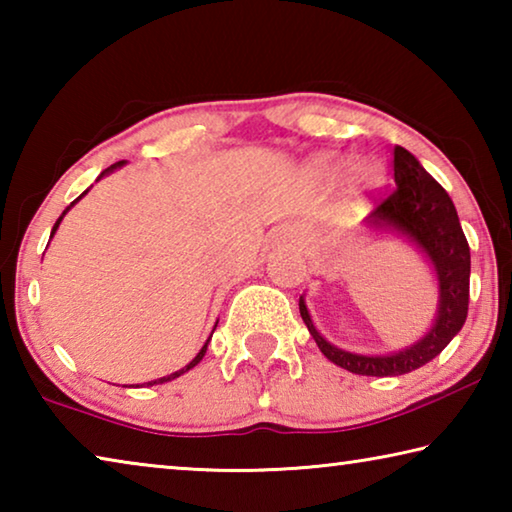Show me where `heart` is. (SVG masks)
I'll return each instance as SVG.
<instances>
[{
	"instance_id": "heart-1",
	"label": "heart",
	"mask_w": 512,
	"mask_h": 512,
	"mask_svg": "<svg viewBox=\"0 0 512 512\" xmlns=\"http://www.w3.org/2000/svg\"><path fill=\"white\" fill-rule=\"evenodd\" d=\"M359 180H361V183H370V180H372V169H370V167L363 169V171H361V176H359Z\"/></svg>"
}]
</instances>
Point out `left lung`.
Wrapping results in <instances>:
<instances>
[{"label": "left lung", "mask_w": 512, "mask_h": 512, "mask_svg": "<svg viewBox=\"0 0 512 512\" xmlns=\"http://www.w3.org/2000/svg\"><path fill=\"white\" fill-rule=\"evenodd\" d=\"M395 192L381 201L363 221V228L381 235H397L427 257L438 282V307L431 327L418 341L388 354H361L329 343L318 332L300 296V316L325 357L354 375L397 377L422 368L443 352L461 332L470 302V246L463 235L452 198L436 178L402 146L393 149Z\"/></svg>", "instance_id": "8db88e82"}]
</instances>
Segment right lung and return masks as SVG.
Listing matches in <instances>:
<instances>
[{
  "label": "right lung",
  "instance_id": "obj_1",
  "mask_svg": "<svg viewBox=\"0 0 512 512\" xmlns=\"http://www.w3.org/2000/svg\"><path fill=\"white\" fill-rule=\"evenodd\" d=\"M124 164H126V160H119V162H115V164H110V167H108V169H103V171L99 173V178H97V180H101L103 176H110V173H112V171H117V169H121V167H124ZM88 192H90V187H88V189H85V192H83V194H81L79 198H76V201H72V203H69V205L65 207V212L58 216V221L54 223V228H51V237H54V235H56V230H58V225H60V221H63V216H65V214H67L69 210H72V207H74L76 203H79V201H81V198H83L85 194H88ZM51 237H49V241H51ZM216 323H219V320H216ZM214 329H216V325H214ZM210 339H212V336H210ZM210 339H207V341H205V345H203V348H201V350H198V354H196V357H194L192 361H189L185 368H180V370H176V372H171V375H167V377H160V379L146 381V386H153V384H164V381H171V379H176V377H180V375H185V372H187V370H192L194 366H198V363H201V361H203V357H205V352H207V343H210Z\"/></svg>",
  "mask_w": 512,
  "mask_h": 512
}]
</instances>
